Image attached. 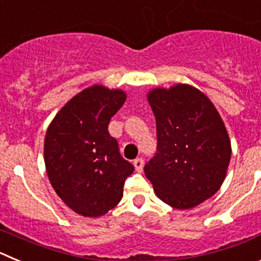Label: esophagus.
I'll list each match as a JSON object with an SVG mask.
<instances>
[{
	"mask_svg": "<svg viewBox=\"0 0 261 261\" xmlns=\"http://www.w3.org/2000/svg\"><path fill=\"white\" fill-rule=\"evenodd\" d=\"M133 165H135L136 171L141 172L142 168H144V159H142V158H136L135 161H133Z\"/></svg>",
	"mask_w": 261,
	"mask_h": 261,
	"instance_id": "1",
	"label": "esophagus"
}]
</instances>
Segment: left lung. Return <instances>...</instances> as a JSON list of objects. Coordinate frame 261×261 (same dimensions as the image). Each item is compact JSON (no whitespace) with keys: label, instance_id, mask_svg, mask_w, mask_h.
Wrapping results in <instances>:
<instances>
[{"label":"left lung","instance_id":"obj_1","mask_svg":"<svg viewBox=\"0 0 261 261\" xmlns=\"http://www.w3.org/2000/svg\"><path fill=\"white\" fill-rule=\"evenodd\" d=\"M156 153L144 171L159 199L177 209L201 204L220 190L231 145L213 103L188 85L149 94Z\"/></svg>","mask_w":261,"mask_h":261}]
</instances>
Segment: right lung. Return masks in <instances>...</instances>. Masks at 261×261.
Listing matches in <instances>:
<instances>
[{
  "label": "right lung",
  "instance_id": "add662e5",
  "mask_svg": "<svg viewBox=\"0 0 261 261\" xmlns=\"http://www.w3.org/2000/svg\"><path fill=\"white\" fill-rule=\"evenodd\" d=\"M120 90L93 86L70 99L45 135L44 161L50 184L75 213L99 217L123 197L135 167L108 132L111 117L125 102Z\"/></svg>",
  "mask_w": 261,
  "mask_h": 261
}]
</instances>
